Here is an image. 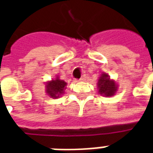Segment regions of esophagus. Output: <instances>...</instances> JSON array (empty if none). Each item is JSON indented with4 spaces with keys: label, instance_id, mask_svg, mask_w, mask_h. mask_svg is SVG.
Instances as JSON below:
<instances>
[{
    "label": "esophagus",
    "instance_id": "34e87169",
    "mask_svg": "<svg viewBox=\"0 0 153 153\" xmlns=\"http://www.w3.org/2000/svg\"><path fill=\"white\" fill-rule=\"evenodd\" d=\"M85 79H86V77H85V75H83V76L79 79V81H84Z\"/></svg>",
    "mask_w": 153,
    "mask_h": 153
}]
</instances>
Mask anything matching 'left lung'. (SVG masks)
Listing matches in <instances>:
<instances>
[{"instance_id": "8db88e82", "label": "left lung", "mask_w": 153, "mask_h": 153, "mask_svg": "<svg viewBox=\"0 0 153 153\" xmlns=\"http://www.w3.org/2000/svg\"><path fill=\"white\" fill-rule=\"evenodd\" d=\"M98 93L105 97L114 96L118 89V85L115 81L110 79L107 74H102L97 83Z\"/></svg>"}]
</instances>
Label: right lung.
<instances>
[{
    "label": "right lung",
    "mask_w": 153,
    "mask_h": 153,
    "mask_svg": "<svg viewBox=\"0 0 153 153\" xmlns=\"http://www.w3.org/2000/svg\"><path fill=\"white\" fill-rule=\"evenodd\" d=\"M67 83L64 80L60 79L56 77V79L47 82L46 84V92L52 98H58L64 94L65 89L66 88Z\"/></svg>",
    "instance_id": "add662e5"
}]
</instances>
